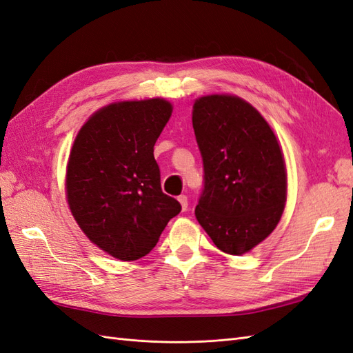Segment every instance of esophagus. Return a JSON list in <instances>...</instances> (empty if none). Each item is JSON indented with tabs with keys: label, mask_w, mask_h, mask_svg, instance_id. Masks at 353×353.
<instances>
[{
	"label": "esophagus",
	"mask_w": 353,
	"mask_h": 353,
	"mask_svg": "<svg viewBox=\"0 0 353 353\" xmlns=\"http://www.w3.org/2000/svg\"><path fill=\"white\" fill-rule=\"evenodd\" d=\"M178 202L181 203V208H183V211H187V208H188V197H187L185 194H181V196L178 197Z\"/></svg>",
	"instance_id": "esophagus-1"
}]
</instances>
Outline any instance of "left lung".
<instances>
[{
    "label": "left lung",
    "mask_w": 353,
    "mask_h": 353,
    "mask_svg": "<svg viewBox=\"0 0 353 353\" xmlns=\"http://www.w3.org/2000/svg\"><path fill=\"white\" fill-rule=\"evenodd\" d=\"M193 129L203 161L196 218L218 250L242 255L274 230L287 202L278 139L252 105L227 94L194 102Z\"/></svg>",
    "instance_id": "1"
}]
</instances>
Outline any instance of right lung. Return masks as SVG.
<instances>
[{"instance_id": "obj_1", "label": "right lung", "mask_w": 353, "mask_h": 353, "mask_svg": "<svg viewBox=\"0 0 353 353\" xmlns=\"http://www.w3.org/2000/svg\"><path fill=\"white\" fill-rule=\"evenodd\" d=\"M172 105L165 99L119 102L94 112L80 129L66 169V196L80 228L123 261L147 255L176 199L161 192L154 144Z\"/></svg>"}]
</instances>
